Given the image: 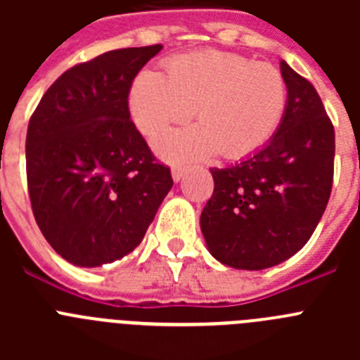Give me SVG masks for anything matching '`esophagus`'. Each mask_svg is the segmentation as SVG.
Instances as JSON below:
<instances>
[{"instance_id": "1", "label": "esophagus", "mask_w": 360, "mask_h": 360, "mask_svg": "<svg viewBox=\"0 0 360 360\" xmlns=\"http://www.w3.org/2000/svg\"><path fill=\"white\" fill-rule=\"evenodd\" d=\"M171 176H173L174 182H180L184 178V169L182 167H173V171H171Z\"/></svg>"}]
</instances>
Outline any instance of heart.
<instances>
[{
	"instance_id": "heart-1",
	"label": "heart",
	"mask_w": 360,
	"mask_h": 360,
	"mask_svg": "<svg viewBox=\"0 0 360 360\" xmlns=\"http://www.w3.org/2000/svg\"><path fill=\"white\" fill-rule=\"evenodd\" d=\"M283 73L269 63L205 50L167 61V73L142 70L129 90V113L146 135L195 113L200 124L169 129L153 146L167 160H198L214 153L249 157L276 135L287 111Z\"/></svg>"
}]
</instances>
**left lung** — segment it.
Segmentation results:
<instances>
[{
  "label": "left lung",
  "instance_id": "1",
  "mask_svg": "<svg viewBox=\"0 0 360 360\" xmlns=\"http://www.w3.org/2000/svg\"><path fill=\"white\" fill-rule=\"evenodd\" d=\"M287 111L276 135L225 169L200 216L209 252L224 265L263 270L294 256L316 231L333 182L335 133L319 94L281 61Z\"/></svg>",
  "mask_w": 360,
  "mask_h": 360
}]
</instances>
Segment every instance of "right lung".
<instances>
[{
	"mask_svg": "<svg viewBox=\"0 0 360 360\" xmlns=\"http://www.w3.org/2000/svg\"><path fill=\"white\" fill-rule=\"evenodd\" d=\"M160 50H111L66 70L28 122L34 218L73 265L95 269L133 252L173 187L128 108L133 79Z\"/></svg>",
	"mask_w": 360,
	"mask_h": 360,
	"instance_id": "obj_1",
	"label": "right lung"
}]
</instances>
